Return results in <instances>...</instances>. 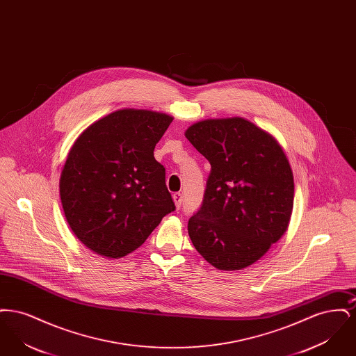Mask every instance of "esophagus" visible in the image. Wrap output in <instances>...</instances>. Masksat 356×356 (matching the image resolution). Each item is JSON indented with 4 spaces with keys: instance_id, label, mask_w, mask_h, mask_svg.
<instances>
[{
    "instance_id": "obj_1",
    "label": "esophagus",
    "mask_w": 356,
    "mask_h": 356,
    "mask_svg": "<svg viewBox=\"0 0 356 356\" xmlns=\"http://www.w3.org/2000/svg\"><path fill=\"white\" fill-rule=\"evenodd\" d=\"M173 202L176 204V207L177 208H180V205L183 203V193H180V192H176V193H173Z\"/></svg>"
}]
</instances>
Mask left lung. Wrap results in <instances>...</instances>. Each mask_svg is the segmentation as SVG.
Wrapping results in <instances>:
<instances>
[{
    "label": "left lung",
    "mask_w": 356,
    "mask_h": 356,
    "mask_svg": "<svg viewBox=\"0 0 356 356\" xmlns=\"http://www.w3.org/2000/svg\"><path fill=\"white\" fill-rule=\"evenodd\" d=\"M186 137L211 164L203 205L188 221L192 244L215 268L243 270L287 231L295 189L287 156L243 118L197 121Z\"/></svg>",
    "instance_id": "left-lung-1"
}]
</instances>
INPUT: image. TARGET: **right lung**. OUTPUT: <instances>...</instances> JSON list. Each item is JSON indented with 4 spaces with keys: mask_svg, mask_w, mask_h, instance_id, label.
I'll return each mask as SVG.
<instances>
[{
    "mask_svg": "<svg viewBox=\"0 0 356 356\" xmlns=\"http://www.w3.org/2000/svg\"><path fill=\"white\" fill-rule=\"evenodd\" d=\"M173 118L124 108L92 122L76 138L60 177L70 229L106 259L137 250L175 211L165 168L153 151Z\"/></svg>",
    "mask_w": 356,
    "mask_h": 356,
    "instance_id": "1",
    "label": "right lung"
}]
</instances>
